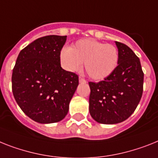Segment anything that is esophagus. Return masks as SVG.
Here are the masks:
<instances>
[{
	"instance_id": "esophagus-1",
	"label": "esophagus",
	"mask_w": 158,
	"mask_h": 158,
	"mask_svg": "<svg viewBox=\"0 0 158 158\" xmlns=\"http://www.w3.org/2000/svg\"><path fill=\"white\" fill-rule=\"evenodd\" d=\"M79 82H80V83H82V82H85V80L83 77H79Z\"/></svg>"
}]
</instances>
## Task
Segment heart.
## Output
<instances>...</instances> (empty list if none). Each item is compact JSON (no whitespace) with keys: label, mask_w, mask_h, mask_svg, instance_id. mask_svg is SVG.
Segmentation results:
<instances>
[{"label":"heart","mask_w":158,"mask_h":158,"mask_svg":"<svg viewBox=\"0 0 158 158\" xmlns=\"http://www.w3.org/2000/svg\"><path fill=\"white\" fill-rule=\"evenodd\" d=\"M60 61L67 71L76 72L84 62L85 69L90 78L104 80L110 76L118 62L117 48L91 39L78 40L72 48H64L60 52Z\"/></svg>","instance_id":"1"}]
</instances>
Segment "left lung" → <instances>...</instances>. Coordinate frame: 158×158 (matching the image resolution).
<instances>
[{
	"mask_svg": "<svg viewBox=\"0 0 158 158\" xmlns=\"http://www.w3.org/2000/svg\"><path fill=\"white\" fill-rule=\"evenodd\" d=\"M118 62L114 73L102 81L89 82V110L96 122L115 124L135 111L143 93L144 73L140 59L127 45L115 42Z\"/></svg>",
	"mask_w": 158,
	"mask_h": 158,
	"instance_id": "1",
	"label": "left lung"
}]
</instances>
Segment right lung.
<instances>
[{
    "mask_svg": "<svg viewBox=\"0 0 158 158\" xmlns=\"http://www.w3.org/2000/svg\"><path fill=\"white\" fill-rule=\"evenodd\" d=\"M67 36L48 35L21 51L12 74V89L19 107L40 123L60 122L67 115L78 77L60 66Z\"/></svg>",
    "mask_w": 158,
    "mask_h": 158,
    "instance_id": "obj_1",
    "label": "right lung"
}]
</instances>
